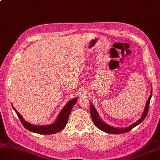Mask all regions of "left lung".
Here are the masks:
<instances>
[{"mask_svg":"<svg viewBox=\"0 0 160 160\" xmlns=\"http://www.w3.org/2000/svg\"><path fill=\"white\" fill-rule=\"evenodd\" d=\"M152 96V90H151V93H150L149 97L148 100V101L146 102L144 111L142 114V115H141V117L138 121L135 122L134 123H133V124L129 125V127H125V128H118V127L111 126L104 122L101 118H100L98 112L97 111V110H96V108L94 107L93 104L91 103L90 107V111L91 117H92V119L94 123V125L97 126L99 129H100L102 131L106 132V133H110V134H121V133H127V132H129L137 125L140 124V123L145 119V118L146 117V116H147L148 111H149V102H150V100H151Z\"/></svg>","mask_w":160,"mask_h":160,"instance_id":"obj_1","label":"left lung"}]
</instances>
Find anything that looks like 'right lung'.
Here are the masks:
<instances>
[{
    "instance_id": "1",
    "label": "right lung",
    "mask_w": 160,
    "mask_h": 160,
    "mask_svg": "<svg viewBox=\"0 0 160 160\" xmlns=\"http://www.w3.org/2000/svg\"><path fill=\"white\" fill-rule=\"evenodd\" d=\"M77 100H78L77 97L70 100V101L67 102L66 105L62 109L60 113H59L56 120L53 123H52V124L45 125H35L31 124V123L28 122H27L20 115L19 112L12 107V108L14 109L15 112L17 113V115L20 119L22 125H23L27 130L30 131L31 132H33V133H35L50 135V134L58 133V132H60L64 128V127L66 125V123L68 121V118H69L72 108L76 103Z\"/></svg>"
}]
</instances>
